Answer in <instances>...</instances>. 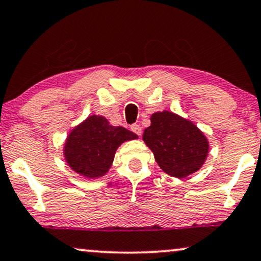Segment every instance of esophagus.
I'll list each match as a JSON object with an SVG mask.
<instances>
[{
    "label": "esophagus",
    "instance_id": "esophagus-1",
    "mask_svg": "<svg viewBox=\"0 0 261 261\" xmlns=\"http://www.w3.org/2000/svg\"><path fill=\"white\" fill-rule=\"evenodd\" d=\"M131 131H133L134 134L138 135V136H141V134H142V127H141L138 124H134V125H131Z\"/></svg>",
    "mask_w": 261,
    "mask_h": 261
}]
</instances>
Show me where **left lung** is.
Listing matches in <instances>:
<instances>
[{"label": "left lung", "mask_w": 261, "mask_h": 261, "mask_svg": "<svg viewBox=\"0 0 261 261\" xmlns=\"http://www.w3.org/2000/svg\"><path fill=\"white\" fill-rule=\"evenodd\" d=\"M143 141L160 169L176 178L199 171L210 149L206 136L195 124L169 111L151 114Z\"/></svg>", "instance_id": "obj_1"}]
</instances>
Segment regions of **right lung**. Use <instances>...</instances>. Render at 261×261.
I'll list each match as a JSON object with an SVG mask.
<instances>
[{
  "instance_id": "1",
  "label": "right lung",
  "mask_w": 261,
  "mask_h": 261,
  "mask_svg": "<svg viewBox=\"0 0 261 261\" xmlns=\"http://www.w3.org/2000/svg\"><path fill=\"white\" fill-rule=\"evenodd\" d=\"M138 136L123 126H113L102 115H90L72 128L64 146L66 163L87 178L105 176L121 143Z\"/></svg>"
}]
</instances>
